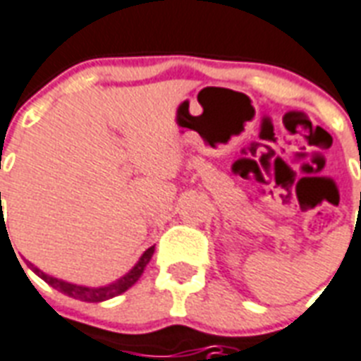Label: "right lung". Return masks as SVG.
Listing matches in <instances>:
<instances>
[{
    "mask_svg": "<svg viewBox=\"0 0 361 361\" xmlns=\"http://www.w3.org/2000/svg\"><path fill=\"white\" fill-rule=\"evenodd\" d=\"M0 200H1V192H0ZM4 221L5 219L1 217V225H4ZM151 255H153V246H151L149 250H145V254L140 257L137 265L134 267L126 276H123L119 282H115V284L111 286H104V288H85V286L68 284V282H64V280L52 279V276H49V274H45V272H41L39 269L32 265V263H30V269H32L39 279L45 280L47 284L52 286L54 290L62 291V293H66V295L73 297V299H79V301L100 302V301H106V299H111V297L115 295H121L123 291H126L130 286L136 284L137 279H140V276H142V272H144L145 265L149 263Z\"/></svg>",
    "mask_w": 361,
    "mask_h": 361,
    "instance_id": "add662e5",
    "label": "right lung"
}]
</instances>
